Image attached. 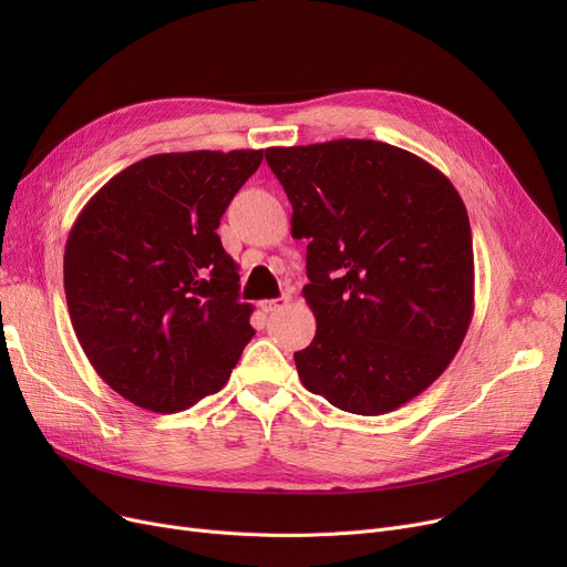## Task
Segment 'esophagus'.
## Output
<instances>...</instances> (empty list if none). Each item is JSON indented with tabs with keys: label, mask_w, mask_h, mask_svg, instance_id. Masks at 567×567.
<instances>
[{
	"label": "esophagus",
	"mask_w": 567,
	"mask_h": 567,
	"mask_svg": "<svg viewBox=\"0 0 567 567\" xmlns=\"http://www.w3.org/2000/svg\"><path fill=\"white\" fill-rule=\"evenodd\" d=\"M289 303V293H282L280 299H271V301H261L259 303V308H261V312H276V310H282L285 306Z\"/></svg>",
	"instance_id": "obj_1"
}]
</instances>
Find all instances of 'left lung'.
Masks as SVG:
<instances>
[{"mask_svg": "<svg viewBox=\"0 0 567 567\" xmlns=\"http://www.w3.org/2000/svg\"><path fill=\"white\" fill-rule=\"evenodd\" d=\"M266 163L308 238L317 333L293 361L333 406L381 415L451 365L473 317L466 206L427 161L377 140L271 146Z\"/></svg>", "mask_w": 567, "mask_h": 567, "instance_id": "left-lung-1", "label": "left lung"}]
</instances>
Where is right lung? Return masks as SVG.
I'll list each match as a JSON object with an SVG mask.
<instances>
[{
    "mask_svg": "<svg viewBox=\"0 0 567 567\" xmlns=\"http://www.w3.org/2000/svg\"><path fill=\"white\" fill-rule=\"evenodd\" d=\"M261 148L156 154L86 202L64 252L73 331L128 402L176 413L227 383L255 336L252 306L216 234Z\"/></svg>",
    "mask_w": 567,
    "mask_h": 567,
    "instance_id": "1",
    "label": "right lung"
}]
</instances>
